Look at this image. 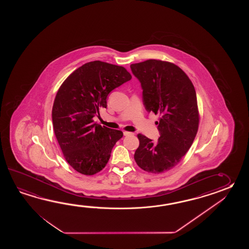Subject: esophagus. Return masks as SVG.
Masks as SVG:
<instances>
[{"label": "esophagus", "mask_w": 249, "mask_h": 249, "mask_svg": "<svg viewBox=\"0 0 249 249\" xmlns=\"http://www.w3.org/2000/svg\"><path fill=\"white\" fill-rule=\"evenodd\" d=\"M124 136H127V135H131V134H132V132H126V131H124Z\"/></svg>", "instance_id": "1"}]
</instances>
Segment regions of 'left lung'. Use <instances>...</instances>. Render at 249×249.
Listing matches in <instances>:
<instances>
[{
  "label": "left lung",
  "instance_id": "left-lung-1",
  "mask_svg": "<svg viewBox=\"0 0 249 249\" xmlns=\"http://www.w3.org/2000/svg\"><path fill=\"white\" fill-rule=\"evenodd\" d=\"M140 80L148 112L159 115L160 137L152 140L139 133L134 160L142 169L161 174L179 164L196 137L199 113L196 90L185 72L175 64L148 59L131 65Z\"/></svg>",
  "mask_w": 249,
  "mask_h": 249
}]
</instances>
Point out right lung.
<instances>
[{"instance_id":"right-lung-1","label":"right lung","mask_w":249,"mask_h":249,"mask_svg":"<svg viewBox=\"0 0 249 249\" xmlns=\"http://www.w3.org/2000/svg\"><path fill=\"white\" fill-rule=\"evenodd\" d=\"M132 79L121 66L100 60L75 69L57 91L53 107V130L64 158L76 172L93 175L107 164L123 132L94 123L108 93Z\"/></svg>"}]
</instances>
